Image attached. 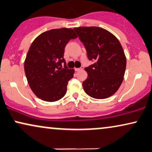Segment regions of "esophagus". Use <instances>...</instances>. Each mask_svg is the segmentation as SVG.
<instances>
[{"instance_id": "1", "label": "esophagus", "mask_w": 152, "mask_h": 152, "mask_svg": "<svg viewBox=\"0 0 152 152\" xmlns=\"http://www.w3.org/2000/svg\"><path fill=\"white\" fill-rule=\"evenodd\" d=\"M83 66H82L81 67V68H75V71H80V70H83Z\"/></svg>"}]
</instances>
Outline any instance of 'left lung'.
<instances>
[{"label": "left lung", "instance_id": "obj_1", "mask_svg": "<svg viewBox=\"0 0 152 152\" xmlns=\"http://www.w3.org/2000/svg\"><path fill=\"white\" fill-rule=\"evenodd\" d=\"M73 30L85 47L89 60L95 61L84 70L88 77L82 82L91 97L104 99L117 92L123 82L126 58L118 39L97 26L78 27Z\"/></svg>", "mask_w": 152, "mask_h": 152}]
</instances>
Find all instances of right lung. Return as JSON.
Returning <instances> with one entry per match:
<instances>
[{
  "label": "right lung",
  "mask_w": 152,
  "mask_h": 152,
  "mask_svg": "<svg viewBox=\"0 0 152 152\" xmlns=\"http://www.w3.org/2000/svg\"><path fill=\"white\" fill-rule=\"evenodd\" d=\"M76 37L71 28H56L41 33L32 42L25 59L24 70L30 88L37 98L54 102L65 96L75 70L66 66L64 49L69 40Z\"/></svg>",
  "instance_id": "right-lung-1"
}]
</instances>
